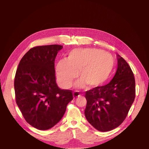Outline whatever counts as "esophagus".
Listing matches in <instances>:
<instances>
[{"mask_svg":"<svg viewBox=\"0 0 149 149\" xmlns=\"http://www.w3.org/2000/svg\"><path fill=\"white\" fill-rule=\"evenodd\" d=\"M79 96H80V93H79L78 91H76L73 92V97H74V98L78 97H79Z\"/></svg>","mask_w":149,"mask_h":149,"instance_id":"obj_1","label":"esophagus"}]
</instances>
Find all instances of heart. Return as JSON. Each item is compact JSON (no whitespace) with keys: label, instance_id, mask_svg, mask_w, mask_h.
<instances>
[{"label":"heart","instance_id":"obj_1","mask_svg":"<svg viewBox=\"0 0 149 149\" xmlns=\"http://www.w3.org/2000/svg\"><path fill=\"white\" fill-rule=\"evenodd\" d=\"M114 66L111 54L96 48H76L56 65L57 80L63 88L71 86L79 72L81 79L76 83L79 88H100L109 78Z\"/></svg>","mask_w":149,"mask_h":149}]
</instances>
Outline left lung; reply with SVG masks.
<instances>
[{
	"mask_svg": "<svg viewBox=\"0 0 149 149\" xmlns=\"http://www.w3.org/2000/svg\"><path fill=\"white\" fill-rule=\"evenodd\" d=\"M118 69L111 81L85 93L86 118L97 130L118 127L127 117L136 97L133 72L123 57L118 55Z\"/></svg>",
	"mask_w": 149,
	"mask_h": 149,
	"instance_id": "left-lung-1",
	"label": "left lung"
}]
</instances>
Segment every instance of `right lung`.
Here are the masks:
<instances>
[{
    "instance_id": "right-lung-1",
    "label": "right lung",
    "mask_w": 149,
    "mask_h": 149,
    "mask_svg": "<svg viewBox=\"0 0 149 149\" xmlns=\"http://www.w3.org/2000/svg\"><path fill=\"white\" fill-rule=\"evenodd\" d=\"M59 45L37 46L21 59L14 79L15 101L24 119L33 127L47 130L63 116L73 91L56 83L55 60Z\"/></svg>"
}]
</instances>
